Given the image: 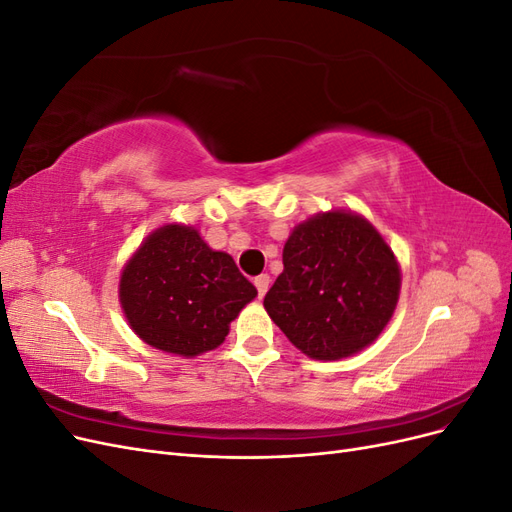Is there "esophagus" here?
Instances as JSON below:
<instances>
[{
  "mask_svg": "<svg viewBox=\"0 0 512 512\" xmlns=\"http://www.w3.org/2000/svg\"><path fill=\"white\" fill-rule=\"evenodd\" d=\"M269 284H271V277L267 275V273H262V275H258L256 280H254V286H256V290H258V297L262 299L267 294V290H269Z\"/></svg>",
  "mask_w": 512,
  "mask_h": 512,
  "instance_id": "esophagus-1",
  "label": "esophagus"
}]
</instances>
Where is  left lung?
<instances>
[{
  "label": "left lung",
  "mask_w": 512,
  "mask_h": 512,
  "mask_svg": "<svg viewBox=\"0 0 512 512\" xmlns=\"http://www.w3.org/2000/svg\"><path fill=\"white\" fill-rule=\"evenodd\" d=\"M399 284V265L380 232L359 215L329 211L292 230L265 309L301 352L335 361L382 333Z\"/></svg>",
  "instance_id": "8db88e82"
}]
</instances>
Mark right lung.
<instances>
[{
  "label": "right lung",
  "mask_w": 512,
  "mask_h": 512,
  "mask_svg": "<svg viewBox=\"0 0 512 512\" xmlns=\"http://www.w3.org/2000/svg\"><path fill=\"white\" fill-rule=\"evenodd\" d=\"M256 288L192 226L168 224L147 237L121 273L119 299L149 346L196 356L218 348Z\"/></svg>",
  "instance_id": "add662e5"
}]
</instances>
